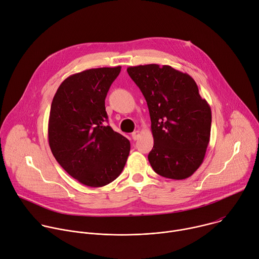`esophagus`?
Masks as SVG:
<instances>
[{"mask_svg": "<svg viewBox=\"0 0 259 259\" xmlns=\"http://www.w3.org/2000/svg\"><path fill=\"white\" fill-rule=\"evenodd\" d=\"M131 136H132V138H133L134 140H137L138 137L140 136V132H139L138 130H136V131H134V132L131 134Z\"/></svg>", "mask_w": 259, "mask_h": 259, "instance_id": "1", "label": "esophagus"}]
</instances>
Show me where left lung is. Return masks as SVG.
I'll list each match as a JSON object with an SVG mask.
<instances>
[{
	"label": "left lung",
	"instance_id": "1",
	"mask_svg": "<svg viewBox=\"0 0 259 259\" xmlns=\"http://www.w3.org/2000/svg\"><path fill=\"white\" fill-rule=\"evenodd\" d=\"M127 71L149 106L152 168L170 179L192 176L204 161L211 131V108L195 80L170 65L129 66Z\"/></svg>",
	"mask_w": 259,
	"mask_h": 259
}]
</instances>
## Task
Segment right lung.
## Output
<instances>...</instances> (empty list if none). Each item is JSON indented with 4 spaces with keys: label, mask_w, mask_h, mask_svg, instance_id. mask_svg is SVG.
<instances>
[{
    "label": "right lung",
    "mask_w": 259,
    "mask_h": 259,
    "mask_svg": "<svg viewBox=\"0 0 259 259\" xmlns=\"http://www.w3.org/2000/svg\"><path fill=\"white\" fill-rule=\"evenodd\" d=\"M121 66L86 69L66 78L51 104L48 139L59 165L79 182L100 188L123 171L130 142L106 126L104 100Z\"/></svg>",
    "instance_id": "add662e5"
}]
</instances>
